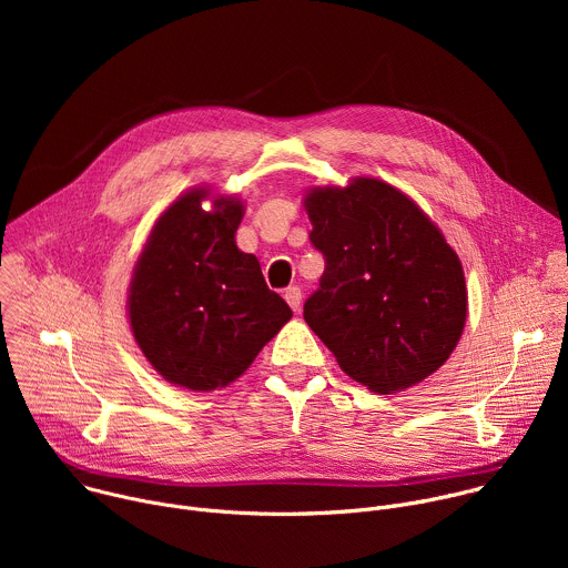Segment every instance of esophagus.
Here are the masks:
<instances>
[{
	"mask_svg": "<svg viewBox=\"0 0 568 568\" xmlns=\"http://www.w3.org/2000/svg\"><path fill=\"white\" fill-rule=\"evenodd\" d=\"M283 296H285V301L290 303V307H292L294 312H298V310H301V303H303V294H301V290H298V287H287Z\"/></svg>",
	"mask_w": 568,
	"mask_h": 568,
	"instance_id": "1",
	"label": "esophagus"
}]
</instances>
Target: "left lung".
<instances>
[{"label": "left lung", "instance_id": "left-lung-1", "mask_svg": "<svg viewBox=\"0 0 568 568\" xmlns=\"http://www.w3.org/2000/svg\"><path fill=\"white\" fill-rule=\"evenodd\" d=\"M303 209L326 256L303 318L339 368L382 395L436 373L463 335L467 285L434 220L377 178L312 186Z\"/></svg>", "mask_w": 568, "mask_h": 568}]
</instances>
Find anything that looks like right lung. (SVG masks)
<instances>
[{"label": "right lung", "instance_id": "1", "mask_svg": "<svg viewBox=\"0 0 568 568\" xmlns=\"http://www.w3.org/2000/svg\"><path fill=\"white\" fill-rule=\"evenodd\" d=\"M242 215V197L193 186L154 220L134 263L130 331L173 386L195 393L229 386L292 318L258 258L235 245Z\"/></svg>", "mask_w": 568, "mask_h": 568}]
</instances>
